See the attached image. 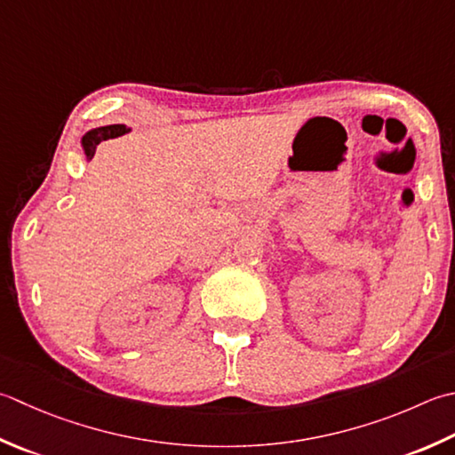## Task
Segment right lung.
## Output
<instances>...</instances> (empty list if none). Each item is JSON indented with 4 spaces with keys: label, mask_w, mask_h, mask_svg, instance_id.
<instances>
[{
    "label": "right lung",
    "mask_w": 455,
    "mask_h": 455,
    "mask_svg": "<svg viewBox=\"0 0 455 455\" xmlns=\"http://www.w3.org/2000/svg\"><path fill=\"white\" fill-rule=\"evenodd\" d=\"M128 132H130V128L124 126V124H110V126H102V128H94L91 132H86L83 136V149H84L86 157L91 159L94 156L96 146L100 144V141L124 136V133H128Z\"/></svg>",
    "instance_id": "add662e5"
}]
</instances>
